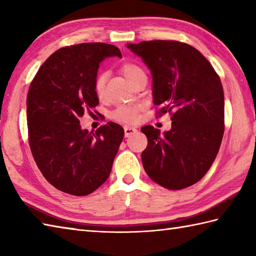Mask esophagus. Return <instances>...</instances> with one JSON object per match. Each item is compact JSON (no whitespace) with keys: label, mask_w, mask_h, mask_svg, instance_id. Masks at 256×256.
Returning a JSON list of instances; mask_svg holds the SVG:
<instances>
[{"label":"esophagus","mask_w":256,"mask_h":256,"mask_svg":"<svg viewBox=\"0 0 256 256\" xmlns=\"http://www.w3.org/2000/svg\"><path fill=\"white\" fill-rule=\"evenodd\" d=\"M136 132H138L136 128H133V126H125V128H124V135H125V138H130V136H131V135L135 134Z\"/></svg>","instance_id":"esophagus-1"}]
</instances>
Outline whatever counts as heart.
Here are the masks:
<instances>
[{
	"label": "heart",
	"mask_w": 256,
	"mask_h": 256,
	"mask_svg": "<svg viewBox=\"0 0 256 256\" xmlns=\"http://www.w3.org/2000/svg\"><path fill=\"white\" fill-rule=\"evenodd\" d=\"M121 72L125 76V78L128 80L130 84H132L133 81L138 77H140V74H144L142 68L138 67V64H124L121 67ZM106 81V74L104 72L99 74L94 79V89L96 94L99 98H101L103 96V92H104ZM140 111V106H120L112 112V118L118 122L131 123L138 118Z\"/></svg>",
	"instance_id": "heart-1"
}]
</instances>
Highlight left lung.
Returning a JSON list of instances; mask_svg holds the SVG:
<instances>
[{
	"label": "left lung",
	"instance_id": "8db88e82",
	"mask_svg": "<svg viewBox=\"0 0 256 256\" xmlns=\"http://www.w3.org/2000/svg\"><path fill=\"white\" fill-rule=\"evenodd\" d=\"M153 78V101L172 112V128H140L148 144L142 162L152 180L178 190L199 182L218 154L224 132V94L219 76L192 46L175 40L126 44Z\"/></svg>",
	"mask_w": 256,
	"mask_h": 256
}]
</instances>
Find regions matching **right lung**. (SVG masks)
<instances>
[{
  "label": "right lung",
  "instance_id": "1",
  "mask_svg": "<svg viewBox=\"0 0 256 256\" xmlns=\"http://www.w3.org/2000/svg\"><path fill=\"white\" fill-rule=\"evenodd\" d=\"M122 58L118 47L82 42L55 52L32 79L26 100L32 157L46 180L60 192L86 196L110 175L124 138L114 122L94 131L79 118L99 104L94 89L101 62Z\"/></svg>",
  "mask_w": 256,
  "mask_h": 256
}]
</instances>
